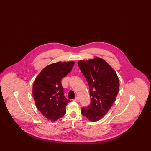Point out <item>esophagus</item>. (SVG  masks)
<instances>
[{"label": "esophagus", "instance_id": "1", "mask_svg": "<svg viewBox=\"0 0 151 151\" xmlns=\"http://www.w3.org/2000/svg\"><path fill=\"white\" fill-rule=\"evenodd\" d=\"M74 100V101H76V102H79V101H80L79 98L78 97H75V99H74V100Z\"/></svg>", "mask_w": 151, "mask_h": 151}]
</instances>
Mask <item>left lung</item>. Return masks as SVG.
<instances>
[{"instance_id": "obj_1", "label": "left lung", "mask_w": 151, "mask_h": 151, "mask_svg": "<svg viewBox=\"0 0 151 151\" xmlns=\"http://www.w3.org/2000/svg\"><path fill=\"white\" fill-rule=\"evenodd\" d=\"M78 64L88 83L91 97V104L82 107L81 113L90 121L96 122L109 112L115 101L119 79L114 69L100 57L79 60Z\"/></svg>"}]
</instances>
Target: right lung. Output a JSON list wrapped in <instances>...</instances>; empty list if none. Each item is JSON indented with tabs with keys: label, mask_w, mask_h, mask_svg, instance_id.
Masks as SVG:
<instances>
[{
	"label": "right lung",
	"mask_w": 151,
	"mask_h": 151,
	"mask_svg": "<svg viewBox=\"0 0 151 151\" xmlns=\"http://www.w3.org/2000/svg\"><path fill=\"white\" fill-rule=\"evenodd\" d=\"M75 62H57L46 66L37 76L33 86V96L37 109L51 121L66 113L70 101L64 96L61 81L72 69Z\"/></svg>",
	"instance_id": "right-lung-1"
}]
</instances>
